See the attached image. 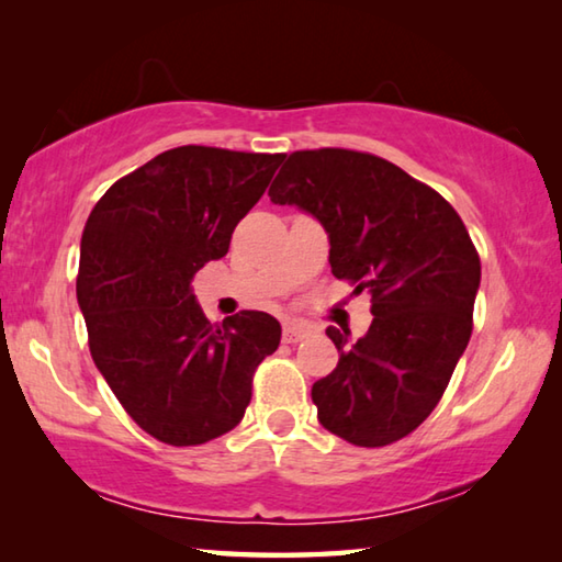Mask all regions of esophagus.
<instances>
[{"mask_svg": "<svg viewBox=\"0 0 562 562\" xmlns=\"http://www.w3.org/2000/svg\"><path fill=\"white\" fill-rule=\"evenodd\" d=\"M310 327L302 325V322H288V325L282 327V339L288 341V345H294V341H302L304 337H310Z\"/></svg>", "mask_w": 562, "mask_h": 562, "instance_id": "esophagus-1", "label": "esophagus"}]
</instances>
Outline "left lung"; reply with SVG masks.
Segmentation results:
<instances>
[{
    "label": "left lung",
    "mask_w": 562,
    "mask_h": 562,
    "mask_svg": "<svg viewBox=\"0 0 562 562\" xmlns=\"http://www.w3.org/2000/svg\"><path fill=\"white\" fill-rule=\"evenodd\" d=\"M329 237L331 274L372 294L351 341L327 327L337 369L312 386L317 418L355 446H386L434 412L471 339L479 252L459 213L394 164L345 148L297 150L270 186Z\"/></svg>",
    "instance_id": "left-lung-1"
}]
</instances>
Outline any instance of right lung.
Segmentation results:
<instances>
[{
	"label": "right lung",
	"mask_w": 562,
	"mask_h": 562,
	"mask_svg": "<svg viewBox=\"0 0 562 562\" xmlns=\"http://www.w3.org/2000/svg\"><path fill=\"white\" fill-rule=\"evenodd\" d=\"M282 154L180 146L113 183L81 235L79 297L93 364L140 429L170 446L233 431L252 374L280 345L268 312L211 325L193 294Z\"/></svg>",
	"instance_id": "obj_1"
}]
</instances>
